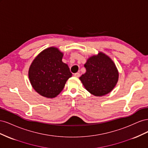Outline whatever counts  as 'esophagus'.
<instances>
[{"label": "esophagus", "mask_w": 148, "mask_h": 148, "mask_svg": "<svg viewBox=\"0 0 148 148\" xmlns=\"http://www.w3.org/2000/svg\"><path fill=\"white\" fill-rule=\"evenodd\" d=\"M74 76L76 77H80V73H76L74 74Z\"/></svg>", "instance_id": "obj_1"}]
</instances>
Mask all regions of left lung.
<instances>
[{
  "label": "left lung",
  "mask_w": 148,
  "mask_h": 148,
  "mask_svg": "<svg viewBox=\"0 0 148 148\" xmlns=\"http://www.w3.org/2000/svg\"><path fill=\"white\" fill-rule=\"evenodd\" d=\"M86 71L79 77L91 95L102 96L112 91L119 80V71L114 61L104 53L89 57L84 64Z\"/></svg>",
  "instance_id": "1"
}]
</instances>
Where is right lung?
I'll return each mask as SVG.
<instances>
[{"mask_svg":"<svg viewBox=\"0 0 148 148\" xmlns=\"http://www.w3.org/2000/svg\"><path fill=\"white\" fill-rule=\"evenodd\" d=\"M63 56L59 49L51 47L40 52L31 63L28 71L29 82L42 96L56 97L72 76L68 65L62 62Z\"/></svg>","mask_w":148,"mask_h":148,"instance_id":"obj_1","label":"right lung"}]
</instances>
